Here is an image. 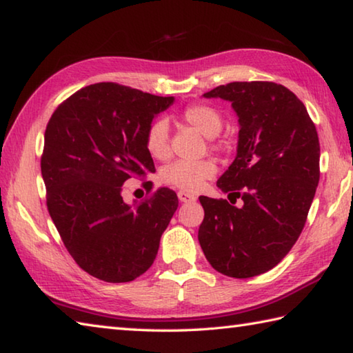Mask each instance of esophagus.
I'll list each match as a JSON object with an SVG mask.
<instances>
[{
  "instance_id": "1",
  "label": "esophagus",
  "mask_w": 353,
  "mask_h": 353,
  "mask_svg": "<svg viewBox=\"0 0 353 353\" xmlns=\"http://www.w3.org/2000/svg\"><path fill=\"white\" fill-rule=\"evenodd\" d=\"M177 197L181 200L182 203H191V202H196V196L191 194V192H186V191H179L177 192Z\"/></svg>"
}]
</instances>
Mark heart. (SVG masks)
<instances>
[{
  "mask_svg": "<svg viewBox=\"0 0 353 353\" xmlns=\"http://www.w3.org/2000/svg\"><path fill=\"white\" fill-rule=\"evenodd\" d=\"M182 119L196 128L205 137H216L222 130V116L216 108L206 103H191L181 114ZM145 147L156 159L170 156V130L165 119H156L150 123L145 133ZM216 172V165L211 161H176L167 165L161 172V179L168 185H174L185 191H196Z\"/></svg>",
  "mask_w": 353,
  "mask_h": 353,
  "instance_id": "b5f03b06",
  "label": "heart"
}]
</instances>
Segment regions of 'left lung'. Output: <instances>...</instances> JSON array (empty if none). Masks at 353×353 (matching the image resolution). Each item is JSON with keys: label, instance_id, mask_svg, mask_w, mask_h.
<instances>
[{"label": "left lung", "instance_id": "1", "mask_svg": "<svg viewBox=\"0 0 353 353\" xmlns=\"http://www.w3.org/2000/svg\"><path fill=\"white\" fill-rule=\"evenodd\" d=\"M203 98L230 101L240 130L236 159L217 181L230 202L199 197L200 246L220 274L255 277L285 259L306 223L320 181L319 134L305 103L275 82H231Z\"/></svg>", "mask_w": 353, "mask_h": 353}]
</instances>
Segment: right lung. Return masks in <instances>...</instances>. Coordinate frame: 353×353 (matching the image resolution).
<instances>
[{"mask_svg": "<svg viewBox=\"0 0 353 353\" xmlns=\"http://www.w3.org/2000/svg\"><path fill=\"white\" fill-rule=\"evenodd\" d=\"M174 98L114 82L72 94L54 110L44 134L41 174L54 226L85 272L125 283L153 265L179 200L168 188L128 205L122 185L154 172L145 133Z\"/></svg>", "mask_w": 353, "mask_h": 353, "instance_id": "obj_1", "label": "right lung"}]
</instances>
